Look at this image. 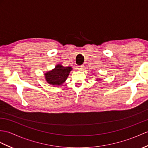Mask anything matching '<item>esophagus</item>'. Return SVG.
<instances>
[{
  "instance_id": "obj_1",
  "label": "esophagus",
  "mask_w": 148,
  "mask_h": 148,
  "mask_svg": "<svg viewBox=\"0 0 148 148\" xmlns=\"http://www.w3.org/2000/svg\"><path fill=\"white\" fill-rule=\"evenodd\" d=\"M83 67L84 66H77V69L79 70V71H82V69H83Z\"/></svg>"
}]
</instances>
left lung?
<instances>
[{"mask_svg": "<svg viewBox=\"0 0 148 148\" xmlns=\"http://www.w3.org/2000/svg\"><path fill=\"white\" fill-rule=\"evenodd\" d=\"M99 80H101V79H97V81H99Z\"/></svg>", "mask_w": 148, "mask_h": 148, "instance_id": "obj_1", "label": "left lung"}]
</instances>
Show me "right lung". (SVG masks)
Segmentation results:
<instances>
[{"label":"right lung","instance_id":"obj_1","mask_svg":"<svg viewBox=\"0 0 148 148\" xmlns=\"http://www.w3.org/2000/svg\"><path fill=\"white\" fill-rule=\"evenodd\" d=\"M72 67H65L60 64H58L55 69L45 74V79L48 83L53 86H59L66 81Z\"/></svg>","mask_w":148,"mask_h":148}]
</instances>
